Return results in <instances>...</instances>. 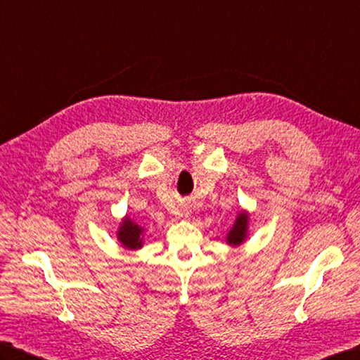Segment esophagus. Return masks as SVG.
Masks as SVG:
<instances>
[{"mask_svg":"<svg viewBox=\"0 0 360 360\" xmlns=\"http://www.w3.org/2000/svg\"><path fill=\"white\" fill-rule=\"evenodd\" d=\"M185 215H188V214H185Z\"/></svg>","mask_w":360,"mask_h":360,"instance_id":"34e87169","label":"esophagus"}]
</instances>
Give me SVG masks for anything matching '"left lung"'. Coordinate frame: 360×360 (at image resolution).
Segmentation results:
<instances>
[{
    "label": "left lung",
    "mask_w": 360,
    "mask_h": 360,
    "mask_svg": "<svg viewBox=\"0 0 360 360\" xmlns=\"http://www.w3.org/2000/svg\"><path fill=\"white\" fill-rule=\"evenodd\" d=\"M248 236H249V212L248 210H241V212H238V215H236L232 227L226 235V243L229 244V246L236 248L246 241Z\"/></svg>",
    "instance_id": "obj_1"
}]
</instances>
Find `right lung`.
I'll return each mask as SVG.
<instances>
[{
    "label": "right lung",
    "instance_id": "right-lung-1",
    "mask_svg": "<svg viewBox=\"0 0 360 360\" xmlns=\"http://www.w3.org/2000/svg\"><path fill=\"white\" fill-rule=\"evenodd\" d=\"M143 232L142 226L134 223L128 215L124 217L117 229V241L128 250H139L143 248Z\"/></svg>",
    "mask_w": 360,
    "mask_h": 360
}]
</instances>
